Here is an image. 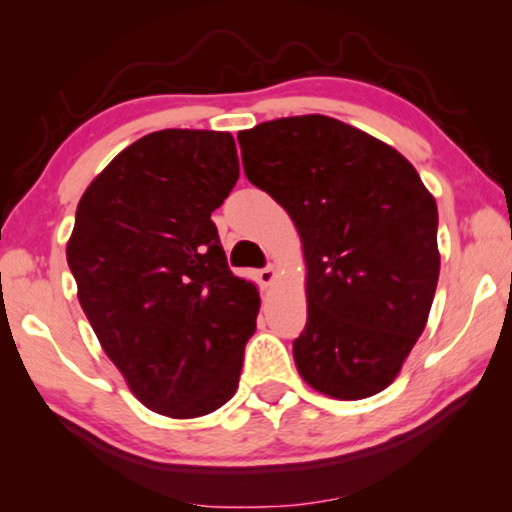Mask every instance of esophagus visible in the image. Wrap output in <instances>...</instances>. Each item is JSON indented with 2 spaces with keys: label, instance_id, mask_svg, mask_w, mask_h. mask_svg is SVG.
<instances>
[{
  "label": "esophagus",
  "instance_id": "esophagus-1",
  "mask_svg": "<svg viewBox=\"0 0 512 512\" xmlns=\"http://www.w3.org/2000/svg\"><path fill=\"white\" fill-rule=\"evenodd\" d=\"M277 279V268L275 265H268V268L258 270V282H261V286H270L272 282Z\"/></svg>",
  "mask_w": 512,
  "mask_h": 512
}]
</instances>
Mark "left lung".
I'll use <instances>...</instances> for the list:
<instances>
[{
  "instance_id": "obj_1",
  "label": "left lung",
  "mask_w": 512,
  "mask_h": 512,
  "mask_svg": "<svg viewBox=\"0 0 512 512\" xmlns=\"http://www.w3.org/2000/svg\"><path fill=\"white\" fill-rule=\"evenodd\" d=\"M244 174L289 212L305 256L303 380L340 401L401 373L436 296L438 207L394 146L307 114L242 130Z\"/></svg>"
}]
</instances>
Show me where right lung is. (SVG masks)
<instances>
[{"mask_svg": "<svg viewBox=\"0 0 512 512\" xmlns=\"http://www.w3.org/2000/svg\"><path fill=\"white\" fill-rule=\"evenodd\" d=\"M237 177L230 132L160 130L118 153L76 207L67 263L79 303L158 415H209L240 384L261 298L230 272L212 221Z\"/></svg>", "mask_w": 512, "mask_h": 512, "instance_id": "obj_1", "label": "right lung"}]
</instances>
